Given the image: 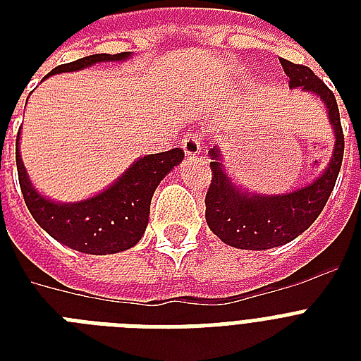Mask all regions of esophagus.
<instances>
[{
	"mask_svg": "<svg viewBox=\"0 0 361 361\" xmlns=\"http://www.w3.org/2000/svg\"><path fill=\"white\" fill-rule=\"evenodd\" d=\"M181 147H183V152H185L189 157H197L198 153H200V147H202V133H198V130L187 133V135L181 138Z\"/></svg>",
	"mask_w": 361,
	"mask_h": 361,
	"instance_id": "34e87169",
	"label": "esophagus"
}]
</instances>
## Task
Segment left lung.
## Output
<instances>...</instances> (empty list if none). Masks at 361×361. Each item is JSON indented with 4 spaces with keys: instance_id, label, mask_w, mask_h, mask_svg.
I'll list each match as a JSON object with an SVG mask.
<instances>
[{
    "instance_id": "obj_1",
    "label": "left lung",
    "mask_w": 361,
    "mask_h": 361,
    "mask_svg": "<svg viewBox=\"0 0 361 361\" xmlns=\"http://www.w3.org/2000/svg\"><path fill=\"white\" fill-rule=\"evenodd\" d=\"M279 61L288 76L290 87H302L324 101L336 130V149L328 169L319 180L298 191L274 197L240 191L236 185H232L231 178L221 166L219 149L214 147L209 152L212 183L206 192L208 226L226 245L247 251H264L285 245L307 231L334 191L345 153V135L334 92L305 65L292 63L283 58Z\"/></svg>"
}]
</instances>
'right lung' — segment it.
Masks as SVG:
<instances>
[{
    "label": "right lung",
    "instance_id": "obj_1",
    "mask_svg": "<svg viewBox=\"0 0 361 361\" xmlns=\"http://www.w3.org/2000/svg\"><path fill=\"white\" fill-rule=\"evenodd\" d=\"M129 52L93 54L56 67L47 75L78 71L99 61H121ZM183 149L152 153L138 159L114 185L95 197L75 204H58L48 200L33 189L25 174L16 142V169L24 202L33 219L63 245L87 255H112L130 249L138 243L147 226L149 204L157 185L170 170L183 159Z\"/></svg>",
    "mask_w": 361,
    "mask_h": 361
}]
</instances>
